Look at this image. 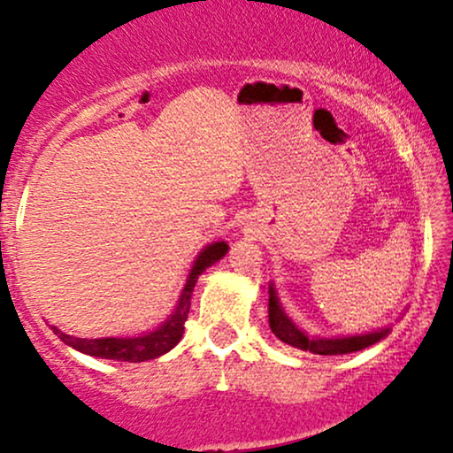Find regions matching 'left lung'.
Listing matches in <instances>:
<instances>
[{
    "mask_svg": "<svg viewBox=\"0 0 453 453\" xmlns=\"http://www.w3.org/2000/svg\"><path fill=\"white\" fill-rule=\"evenodd\" d=\"M268 321L270 330L277 336L279 341L288 342V345L296 347V349L317 353V356H342V353H353L366 349V347L375 345L377 341L386 339L389 327L383 330L368 332V334H356V336H334V339H321V336H306L298 326L289 319L283 306L279 303V296L274 288L270 285L268 289Z\"/></svg>",
    "mask_w": 453,
    "mask_h": 453,
    "instance_id": "8db88e82",
    "label": "left lung"
}]
</instances>
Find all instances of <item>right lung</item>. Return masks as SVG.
Segmentation results:
<instances>
[{
  "label": "right lung",
  "mask_w": 453,
  "mask_h": 453,
  "mask_svg": "<svg viewBox=\"0 0 453 453\" xmlns=\"http://www.w3.org/2000/svg\"><path fill=\"white\" fill-rule=\"evenodd\" d=\"M227 242H212L209 247H204L200 251V256L196 257L194 266H191L189 274H187V283L183 288V292L179 296V303H176L173 315L164 321V324L155 327L153 332H147V334L140 336H132V339H78V336H70L65 332H61L57 326L53 327V332L59 336L65 345L74 347L76 351L87 353V356L93 357H104V360H117V362H147L153 360V357L164 356L168 353L173 347L183 339L185 332V321L187 315H189V306H191V294H194L196 280L204 273L206 268L212 266L215 262L227 253Z\"/></svg>",
  "instance_id": "obj_1"
}]
</instances>
